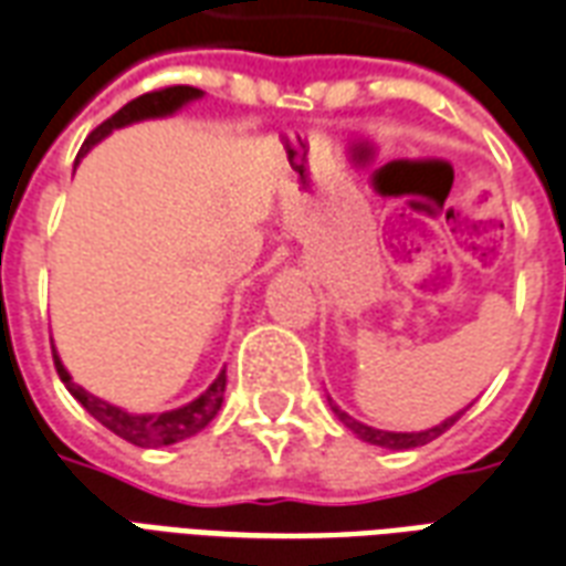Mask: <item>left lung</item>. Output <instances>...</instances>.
<instances>
[{"instance_id":"1","label":"left lung","mask_w":566,"mask_h":566,"mask_svg":"<svg viewBox=\"0 0 566 566\" xmlns=\"http://www.w3.org/2000/svg\"><path fill=\"white\" fill-rule=\"evenodd\" d=\"M326 401H329L333 413H336L338 420L345 422L350 432L357 434L359 441L371 443V447H384V450H413V447H422V443L434 441L438 434L447 432V429H450V426H453V422L464 413V411L453 413V417H447V420L438 422V426H432V429H426V432H384V429H375V426H366V422L354 420V417L342 411V408H338L336 401L329 399V396H326Z\"/></svg>"}]
</instances>
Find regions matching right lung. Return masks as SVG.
Masks as SVG:
<instances>
[{"instance_id":"right-lung-1","label":"right lung","mask_w":566,"mask_h":566,"mask_svg":"<svg viewBox=\"0 0 566 566\" xmlns=\"http://www.w3.org/2000/svg\"><path fill=\"white\" fill-rule=\"evenodd\" d=\"M203 98V92L195 90V86H167V90L158 92H146L140 98H134L123 107V111H116L111 119H104L95 132L83 140L81 155L90 153L92 146L102 144L104 137L116 128H125V125L132 123H144V119H161V116H174L177 111H182L186 104L198 102ZM53 363H56V371H60L62 384L69 387V392L74 399L81 401L83 408L95 417V420L107 426L113 434H119L123 441L134 443V447H167V443H177L186 441L191 434H198L200 429H207L212 417L221 411V401H224V384H228V375H224V368L219 371V378L212 380L203 392H200L198 399L188 401L182 408H174V411L165 413H128L123 408H116L111 401L98 399V396H92L83 387H77L74 380H71L69 368L62 366L60 354H53Z\"/></svg>"}]
</instances>
